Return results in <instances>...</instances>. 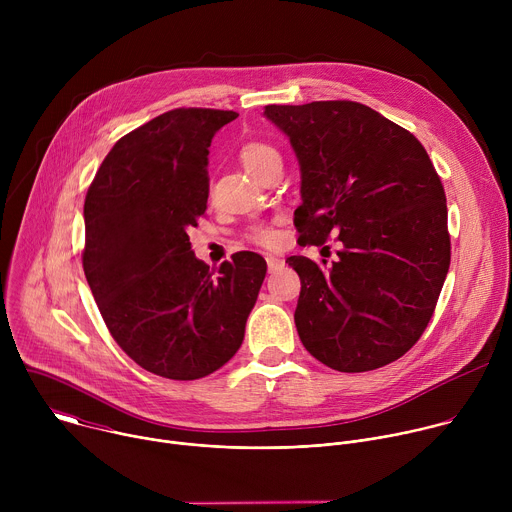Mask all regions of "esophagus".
<instances>
[{
  "mask_svg": "<svg viewBox=\"0 0 512 512\" xmlns=\"http://www.w3.org/2000/svg\"><path fill=\"white\" fill-rule=\"evenodd\" d=\"M283 267V261L279 259V257H267V269H269V273H275L277 269H281Z\"/></svg>",
  "mask_w": 512,
  "mask_h": 512,
  "instance_id": "obj_1",
  "label": "esophagus"
}]
</instances>
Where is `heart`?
I'll return each instance as SVG.
<instances>
[{
	"mask_svg": "<svg viewBox=\"0 0 512 512\" xmlns=\"http://www.w3.org/2000/svg\"><path fill=\"white\" fill-rule=\"evenodd\" d=\"M239 160H241L243 168L253 178H257L271 162L281 160V158H279V154H277L273 145H269L265 141H247L239 152ZM253 241L257 245H263V247H275L277 241H279V235L271 227H259L253 233Z\"/></svg>",
	"mask_w": 512,
	"mask_h": 512,
	"instance_id": "obj_1",
	"label": "heart"
}]
</instances>
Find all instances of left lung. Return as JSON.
I'll list each match as a JSON object with an SVG mask.
<instances>
[{
    "mask_svg": "<svg viewBox=\"0 0 512 512\" xmlns=\"http://www.w3.org/2000/svg\"><path fill=\"white\" fill-rule=\"evenodd\" d=\"M265 117L300 162L298 243L340 247L330 267L285 261L302 279L300 340L334 371L381 369L419 340L450 269L442 180L419 139L367 105H267Z\"/></svg>",
    "mask_w": 512,
    "mask_h": 512,
    "instance_id": "1",
    "label": "left lung"
}]
</instances>
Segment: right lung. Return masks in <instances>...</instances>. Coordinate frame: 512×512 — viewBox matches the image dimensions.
Here are the masks:
<instances>
[{
    "label": "right lung",
    "instance_id": "1",
    "mask_svg": "<svg viewBox=\"0 0 512 512\" xmlns=\"http://www.w3.org/2000/svg\"><path fill=\"white\" fill-rule=\"evenodd\" d=\"M235 111L172 109L123 135L85 198L83 269L121 350L174 381L202 379L241 348L267 263L241 251L218 271L188 231L208 200V148Z\"/></svg>",
    "mask_w": 512,
    "mask_h": 512
}]
</instances>
